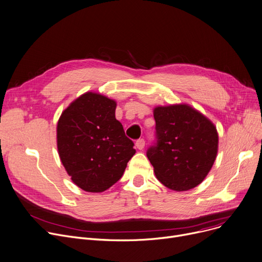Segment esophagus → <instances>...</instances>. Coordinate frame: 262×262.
I'll use <instances>...</instances> for the list:
<instances>
[{"label":"esophagus","mask_w":262,"mask_h":262,"mask_svg":"<svg viewBox=\"0 0 262 262\" xmlns=\"http://www.w3.org/2000/svg\"><path fill=\"white\" fill-rule=\"evenodd\" d=\"M144 145H145L144 139H138V140L136 141V146L138 149H143Z\"/></svg>","instance_id":"esophagus-1"}]
</instances>
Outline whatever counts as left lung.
<instances>
[{
    "label": "left lung",
    "mask_w": 262,
    "mask_h": 262,
    "mask_svg": "<svg viewBox=\"0 0 262 262\" xmlns=\"http://www.w3.org/2000/svg\"><path fill=\"white\" fill-rule=\"evenodd\" d=\"M156 140L146 156L155 175L166 187H196L211 170L218 150L215 125L185 104L154 110Z\"/></svg>",
    "instance_id": "1"
}]
</instances>
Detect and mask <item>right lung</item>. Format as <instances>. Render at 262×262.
<instances>
[{
    "instance_id": "obj_1",
    "label": "right lung",
    "mask_w": 262,
    "mask_h": 262,
    "mask_svg": "<svg viewBox=\"0 0 262 262\" xmlns=\"http://www.w3.org/2000/svg\"><path fill=\"white\" fill-rule=\"evenodd\" d=\"M116 106L112 99L86 93L58 122L60 159L74 183L91 193H101L119 181L136 152L116 119Z\"/></svg>"
}]
</instances>
